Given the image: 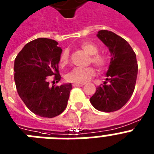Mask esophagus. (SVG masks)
Returning <instances> with one entry per match:
<instances>
[{
  "instance_id": "34e87169",
  "label": "esophagus",
  "mask_w": 154,
  "mask_h": 154,
  "mask_svg": "<svg viewBox=\"0 0 154 154\" xmlns=\"http://www.w3.org/2000/svg\"><path fill=\"white\" fill-rule=\"evenodd\" d=\"M84 85H85V84H77V83L73 84V87H82V86H84Z\"/></svg>"
}]
</instances>
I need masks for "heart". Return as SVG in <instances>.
<instances>
[{"mask_svg":"<svg viewBox=\"0 0 154 154\" xmlns=\"http://www.w3.org/2000/svg\"><path fill=\"white\" fill-rule=\"evenodd\" d=\"M83 51L88 54L90 56L89 63H91L99 69H103L106 66L108 63V59L105 55L98 54L99 48L95 44L91 42H83L80 45ZM69 61V54L68 50H64L60 55L59 57V64L62 66L67 65ZM95 75V70L92 67H86V68H81L76 67L70 70L66 76V78L68 81L72 83L84 84L88 81L91 77Z\"/></svg>","mask_w":154,"mask_h":154,"instance_id":"1","label":"heart"}]
</instances>
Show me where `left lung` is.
Returning a JSON list of instances; mask_svg holds the SVG:
<instances>
[{"label":"left lung","instance_id":"1","mask_svg":"<svg viewBox=\"0 0 154 154\" xmlns=\"http://www.w3.org/2000/svg\"><path fill=\"white\" fill-rule=\"evenodd\" d=\"M97 37L109 48L111 59L106 81L97 87L90 102L98 110L113 112L132 95L138 74L136 55L127 41L113 32L99 30Z\"/></svg>","mask_w":154,"mask_h":154}]
</instances>
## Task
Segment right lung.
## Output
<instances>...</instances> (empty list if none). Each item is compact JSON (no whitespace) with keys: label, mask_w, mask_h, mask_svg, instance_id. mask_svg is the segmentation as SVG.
Here are the masks:
<instances>
[{"label":"right lung","mask_w":154,"mask_h":154,"mask_svg":"<svg viewBox=\"0 0 154 154\" xmlns=\"http://www.w3.org/2000/svg\"><path fill=\"white\" fill-rule=\"evenodd\" d=\"M58 42L37 38L23 47L15 59L14 79L18 94L27 108L40 117L51 118L66 109L72 89L70 83L50 86V76L59 82V57L62 48Z\"/></svg>","instance_id":"right-lung-1"}]
</instances>
